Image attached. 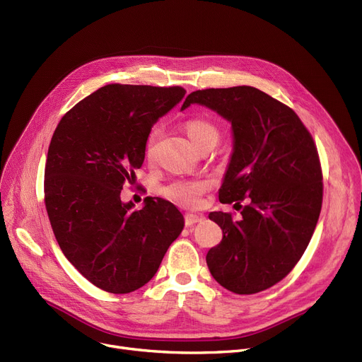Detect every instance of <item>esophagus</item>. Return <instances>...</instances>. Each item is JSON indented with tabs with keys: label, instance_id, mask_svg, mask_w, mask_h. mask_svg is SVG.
<instances>
[{
	"label": "esophagus",
	"instance_id": "esophagus-1",
	"mask_svg": "<svg viewBox=\"0 0 362 362\" xmlns=\"http://www.w3.org/2000/svg\"><path fill=\"white\" fill-rule=\"evenodd\" d=\"M199 221H202V217L201 216H197V214H191V213H187L186 216H185V224L186 226H194V224H197V223H199Z\"/></svg>",
	"mask_w": 362,
	"mask_h": 362
}]
</instances>
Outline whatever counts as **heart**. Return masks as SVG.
<instances>
[{
    "label": "heart",
    "instance_id": "heart-1",
    "mask_svg": "<svg viewBox=\"0 0 362 362\" xmlns=\"http://www.w3.org/2000/svg\"><path fill=\"white\" fill-rule=\"evenodd\" d=\"M185 130H186L187 138L191 139L192 145L197 149H199L204 145L214 146L220 138L218 129L211 122H208L205 119L189 120L185 124ZM154 138H156V132H152L151 136L148 138V144H146L148 152H151V149H152ZM206 187H208L206 182L199 180V179H179V180H173L167 186H164L161 189V194L165 198H168L170 201L189 206V205H194L198 202L199 197L206 191Z\"/></svg>",
    "mask_w": 362,
    "mask_h": 362
}]
</instances>
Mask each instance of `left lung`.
I'll list each match as a JSON object with an SVG mask.
<instances>
[{
	"label": "left lung",
	"instance_id": "8db88e82",
	"mask_svg": "<svg viewBox=\"0 0 362 362\" xmlns=\"http://www.w3.org/2000/svg\"><path fill=\"white\" fill-rule=\"evenodd\" d=\"M199 104L232 124L233 151L218 198L240 200L242 217L214 211L223 230L206 265L223 288L251 295L286 277L305 252L322 202V175L313 136L296 112L252 86L189 93L180 111Z\"/></svg>",
	"mask_w": 362,
	"mask_h": 362
}]
</instances>
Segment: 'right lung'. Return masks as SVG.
I'll return each mask as SVG.
<instances>
[{
  "instance_id": "add662e5",
  "label": "right lung",
  "mask_w": 362,
  "mask_h": 362,
  "mask_svg": "<svg viewBox=\"0 0 362 362\" xmlns=\"http://www.w3.org/2000/svg\"><path fill=\"white\" fill-rule=\"evenodd\" d=\"M180 86L112 83L76 104L57 126L45 164V206L66 258L110 293H129L156 276L185 220L177 208L146 197L123 202L135 180L151 127L176 107Z\"/></svg>"
}]
</instances>
